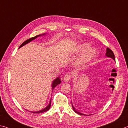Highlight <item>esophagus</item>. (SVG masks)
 I'll use <instances>...</instances> for the list:
<instances>
[{
	"mask_svg": "<svg viewBox=\"0 0 128 128\" xmlns=\"http://www.w3.org/2000/svg\"><path fill=\"white\" fill-rule=\"evenodd\" d=\"M71 75L70 74V73H67L64 76V82H68L71 79Z\"/></svg>",
	"mask_w": 128,
	"mask_h": 128,
	"instance_id": "esophagus-1",
	"label": "esophagus"
}]
</instances>
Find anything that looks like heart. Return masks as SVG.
<instances>
[{
    "instance_id": "obj_1",
    "label": "heart",
    "mask_w": 128,
    "mask_h": 128,
    "mask_svg": "<svg viewBox=\"0 0 128 128\" xmlns=\"http://www.w3.org/2000/svg\"><path fill=\"white\" fill-rule=\"evenodd\" d=\"M89 45L88 44H85L82 45V46H80L79 48L78 49V52H82L85 50H86L88 48ZM96 54V51L94 49H90L85 53L84 56L82 57L79 61V64L81 66H84V65L88 63L89 61L92 59L93 57Z\"/></svg>"
}]
</instances>
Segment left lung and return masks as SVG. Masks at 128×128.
<instances>
[{
    "label": "left lung",
    "mask_w": 128,
    "mask_h": 128,
    "mask_svg": "<svg viewBox=\"0 0 128 128\" xmlns=\"http://www.w3.org/2000/svg\"><path fill=\"white\" fill-rule=\"evenodd\" d=\"M106 55L107 57H110V58H112L114 60H115V55H114V54L113 53V52L112 51V50L111 49H110L109 48H107V50H106ZM72 108L74 110V111L76 113H77L78 114H79V115H84V114H82V113L79 112L77 111L76 110L75 108L74 107L73 105L72 104Z\"/></svg>",
    "instance_id": "left-lung-1"
}]
</instances>
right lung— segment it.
I'll list each match as a JSON object with an SVG mask.
<instances>
[{
    "label": "right lung",
    "instance_id": "1",
    "mask_svg": "<svg viewBox=\"0 0 128 128\" xmlns=\"http://www.w3.org/2000/svg\"><path fill=\"white\" fill-rule=\"evenodd\" d=\"M40 36V35L35 36H34V37L31 38H30V39L26 40V41H24V42H23V43H22V44L21 45V46H20L19 48H21V46H24V45H25V44H28V42H30L31 41H32V40L36 39V38L38 36ZM60 82H61V80H60V78L59 77L57 78V79H56L54 80V81H53V82H52V90H53V89L55 87L57 86V85L60 84ZM51 99H52V98H51ZM50 104H51V100H50V102H49V104L46 107V108H44L43 110H40V111H36V112H32V113H35V114H41V113L45 112L48 111L49 110V108H50Z\"/></svg>",
    "mask_w": 128,
    "mask_h": 128
}]
</instances>
